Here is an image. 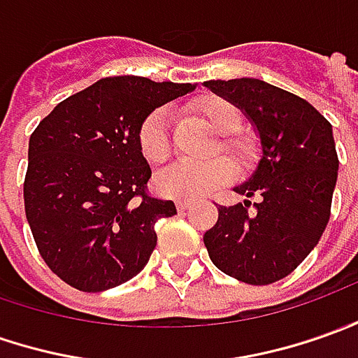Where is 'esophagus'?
<instances>
[{"mask_svg":"<svg viewBox=\"0 0 358 358\" xmlns=\"http://www.w3.org/2000/svg\"><path fill=\"white\" fill-rule=\"evenodd\" d=\"M189 208H192V203H189V201H186V199H178V201H176V210H178L180 213L188 211Z\"/></svg>","mask_w":358,"mask_h":358,"instance_id":"obj_1","label":"esophagus"}]
</instances>
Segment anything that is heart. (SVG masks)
Listing matches in <instances>:
<instances>
[{
    "label": "heart",
    "mask_w": 358,
    "mask_h": 358,
    "mask_svg": "<svg viewBox=\"0 0 358 358\" xmlns=\"http://www.w3.org/2000/svg\"><path fill=\"white\" fill-rule=\"evenodd\" d=\"M199 113L210 123V127L220 133L217 150H225L229 155L239 157L243 152V143L233 137L241 127V111L227 99L211 97L199 106ZM170 109L157 108L141 121L137 129V145L143 159L150 164H160L169 159L172 152V138H170ZM235 174V169L225 157L206 160V162H189L180 160L166 169H162L155 178L157 189L162 196L174 199H199L211 192L227 184Z\"/></svg>",
    "instance_id": "heart-1"
}]
</instances>
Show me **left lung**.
Instances as JSON below:
<instances>
[{
  "label": "left lung",
  "instance_id": "left-lung-1",
  "mask_svg": "<svg viewBox=\"0 0 358 358\" xmlns=\"http://www.w3.org/2000/svg\"><path fill=\"white\" fill-rule=\"evenodd\" d=\"M206 86L241 108L261 135L255 174L235 188L247 198L220 206L203 243L221 272L266 286L294 272L322 239L331 215L339 159L331 123L312 103L257 78L210 80Z\"/></svg>",
  "mask_w": 358,
  "mask_h": 358
}]
</instances>
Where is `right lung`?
Listing matches in <instances>:
<instances>
[{
  "label": "right lung",
  "mask_w": 358,
  "mask_h": 358,
  "mask_svg": "<svg viewBox=\"0 0 358 358\" xmlns=\"http://www.w3.org/2000/svg\"><path fill=\"white\" fill-rule=\"evenodd\" d=\"M192 90L143 76L101 78L33 131L25 215L46 266L72 288L109 290L145 268L157 247L155 223L176 206L147 192L152 172L137 129L152 109Z\"/></svg>",
  "instance_id": "1"
}]
</instances>
